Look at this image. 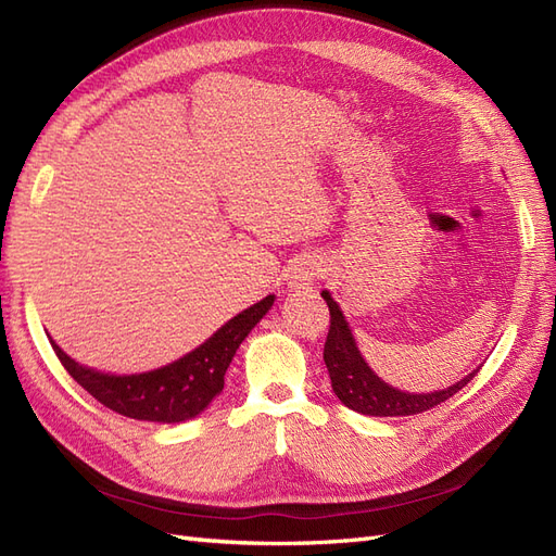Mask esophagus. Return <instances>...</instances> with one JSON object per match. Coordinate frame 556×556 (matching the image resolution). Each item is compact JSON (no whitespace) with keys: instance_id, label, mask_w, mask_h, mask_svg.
I'll return each instance as SVG.
<instances>
[{"instance_id":"esophagus-1","label":"esophagus","mask_w":556,"mask_h":556,"mask_svg":"<svg viewBox=\"0 0 556 556\" xmlns=\"http://www.w3.org/2000/svg\"><path fill=\"white\" fill-rule=\"evenodd\" d=\"M325 271V262L315 257V255H304L301 260H296L288 274V285L294 292L308 290L315 285V280L323 276Z\"/></svg>"}]
</instances>
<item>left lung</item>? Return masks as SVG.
Listing matches in <instances>:
<instances>
[{"instance_id": "1", "label": "left lung", "mask_w": 556, "mask_h": 556, "mask_svg": "<svg viewBox=\"0 0 556 556\" xmlns=\"http://www.w3.org/2000/svg\"><path fill=\"white\" fill-rule=\"evenodd\" d=\"M323 299L329 306L331 327L325 343V364L331 378V390L341 399L343 406L350 410L371 415V417H406L425 413L439 403L457 394L476 378L480 366L473 368L466 378L454 382L445 390L433 392H406L396 390L390 382H384L371 366L366 364L364 355L357 348L355 333H352L348 319L339 306V301L331 296L329 290H323Z\"/></svg>"}]
</instances>
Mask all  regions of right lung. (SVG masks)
<instances>
[{
  "mask_svg": "<svg viewBox=\"0 0 556 556\" xmlns=\"http://www.w3.org/2000/svg\"><path fill=\"white\" fill-rule=\"evenodd\" d=\"M276 296L268 294L257 304L233 315L211 339L180 359L143 374H104L78 364L50 339L55 355L70 376L106 408L143 422L176 425L204 413L223 392L225 374L245 336L271 311Z\"/></svg>",
  "mask_w": 556,
  "mask_h": 556,
  "instance_id": "obj_1",
  "label": "right lung"
}]
</instances>
